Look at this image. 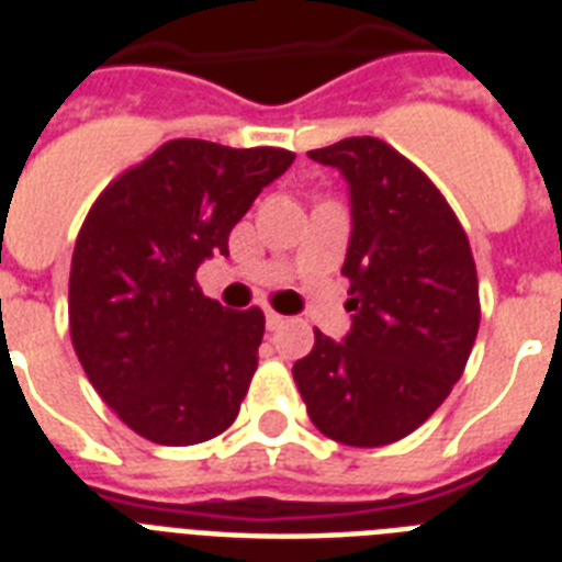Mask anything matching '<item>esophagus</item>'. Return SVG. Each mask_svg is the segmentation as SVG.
<instances>
[{
  "label": "esophagus",
  "mask_w": 562,
  "mask_h": 562,
  "mask_svg": "<svg viewBox=\"0 0 562 562\" xmlns=\"http://www.w3.org/2000/svg\"><path fill=\"white\" fill-rule=\"evenodd\" d=\"M265 324H268V329H280L282 324H285V317L282 315H277V312H273V308H268V312H265Z\"/></svg>",
  "instance_id": "obj_1"
}]
</instances>
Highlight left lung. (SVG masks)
<instances>
[{
    "label": "left lung",
    "mask_w": 562,
    "mask_h": 562,
    "mask_svg": "<svg viewBox=\"0 0 562 562\" xmlns=\"http://www.w3.org/2000/svg\"><path fill=\"white\" fill-rule=\"evenodd\" d=\"M308 157L350 183L352 326L344 341L315 329L294 382L317 431L387 446L423 426L467 368L481 321L470 238L440 189L382 139L350 136Z\"/></svg>",
    "instance_id": "obj_1"
}]
</instances>
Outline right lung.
<instances>
[{"mask_svg": "<svg viewBox=\"0 0 562 562\" xmlns=\"http://www.w3.org/2000/svg\"><path fill=\"white\" fill-rule=\"evenodd\" d=\"M294 162L285 148L171 139L119 175L83 218L69 333L83 373L145 440L192 446L233 426L259 364L262 308L203 297L198 265Z\"/></svg>", "mask_w": 562, "mask_h": 562, "instance_id": "1", "label": "right lung"}]
</instances>
